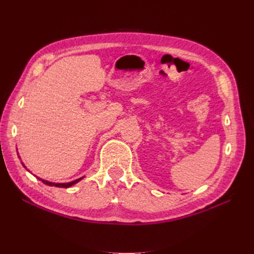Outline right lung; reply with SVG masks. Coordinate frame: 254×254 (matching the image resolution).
<instances>
[{"instance_id":"add662e5","label":"right lung","mask_w":254,"mask_h":254,"mask_svg":"<svg viewBox=\"0 0 254 254\" xmlns=\"http://www.w3.org/2000/svg\"><path fill=\"white\" fill-rule=\"evenodd\" d=\"M22 165L24 166L25 168H26V166L22 163ZM27 170V168H26ZM28 171V170H27ZM29 172V171H28ZM37 179H39L41 182H43L44 184H47V186H50V187H56V188H70V187H72V186H74V184H76L77 182H79L81 179H83V177H81V178H79V179H76V180H74V181H71V182H67V183H55V182H50V181H48V180H44V179H41V178H39V177H37Z\"/></svg>"}]
</instances>
